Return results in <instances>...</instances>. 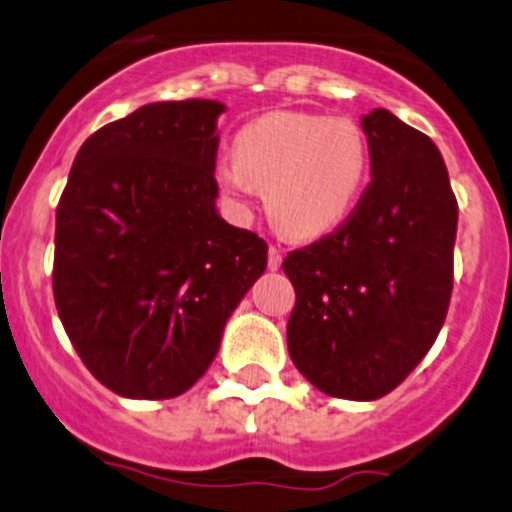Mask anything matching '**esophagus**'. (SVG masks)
Masks as SVG:
<instances>
[{"instance_id": "esophagus-1", "label": "esophagus", "mask_w": 512, "mask_h": 512, "mask_svg": "<svg viewBox=\"0 0 512 512\" xmlns=\"http://www.w3.org/2000/svg\"><path fill=\"white\" fill-rule=\"evenodd\" d=\"M280 266H283V251H280L278 246H271V249H268V268H271V271H278Z\"/></svg>"}]
</instances>
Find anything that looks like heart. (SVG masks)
I'll list each match as a JSON object with an SVG mask.
<instances>
[{
    "instance_id": "heart-1",
    "label": "heart",
    "mask_w": 512,
    "mask_h": 512,
    "mask_svg": "<svg viewBox=\"0 0 512 512\" xmlns=\"http://www.w3.org/2000/svg\"><path fill=\"white\" fill-rule=\"evenodd\" d=\"M220 159L215 181L237 205L263 188L266 210L292 239H317L348 220L370 176V145L355 120L278 111L251 120Z\"/></svg>"
}]
</instances>
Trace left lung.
<instances>
[{"mask_svg": "<svg viewBox=\"0 0 512 512\" xmlns=\"http://www.w3.org/2000/svg\"><path fill=\"white\" fill-rule=\"evenodd\" d=\"M372 181L346 225L292 251L287 350L319 392L375 401L423 360L447 317L457 200L430 137L375 108L360 120Z\"/></svg>", "mask_w": 512, "mask_h": 512, "instance_id": "8db88e82", "label": "left lung"}]
</instances>
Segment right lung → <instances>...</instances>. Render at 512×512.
Wrapping results in <instances>:
<instances>
[{"label": "right lung", "mask_w": 512, "mask_h": 512, "mask_svg": "<svg viewBox=\"0 0 512 512\" xmlns=\"http://www.w3.org/2000/svg\"><path fill=\"white\" fill-rule=\"evenodd\" d=\"M210 99L147 103L79 147L57 205L53 292L103 387L174 399L208 372L266 241L217 212Z\"/></svg>", "instance_id": "1"}]
</instances>
